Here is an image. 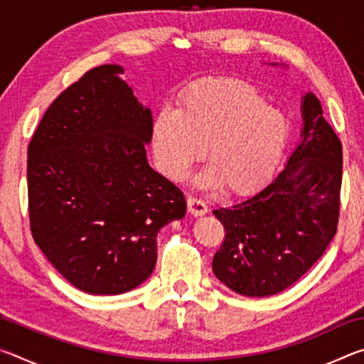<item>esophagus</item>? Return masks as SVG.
I'll list each match as a JSON object with an SVG mask.
<instances>
[{"mask_svg":"<svg viewBox=\"0 0 364 364\" xmlns=\"http://www.w3.org/2000/svg\"><path fill=\"white\" fill-rule=\"evenodd\" d=\"M188 212L193 215V217H202L208 212L207 205L200 199H196V197H189L188 199Z\"/></svg>","mask_w":364,"mask_h":364,"instance_id":"1","label":"esophagus"}]
</instances>
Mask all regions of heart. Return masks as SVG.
Instances as JSON below:
<instances>
[{
  "label": "heart",
  "mask_w": 364,
  "mask_h": 364,
  "mask_svg": "<svg viewBox=\"0 0 364 364\" xmlns=\"http://www.w3.org/2000/svg\"><path fill=\"white\" fill-rule=\"evenodd\" d=\"M291 138V122L249 82L232 77L196 80L181 90L176 110H159L151 127L157 168L183 181L205 149L199 184L245 197L273 180Z\"/></svg>",
  "instance_id": "1"
}]
</instances>
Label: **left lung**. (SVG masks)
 Returning a JSON list of instances; mask_svg holds the SVG:
<instances>
[{
  "instance_id": "1",
  "label": "left lung",
  "mask_w": 364,
  "mask_h": 364,
  "mask_svg": "<svg viewBox=\"0 0 364 364\" xmlns=\"http://www.w3.org/2000/svg\"><path fill=\"white\" fill-rule=\"evenodd\" d=\"M300 107V143L284 168L254 196L213 210L226 232L212 269L245 297H269L291 287L321 258L337 231L341 139L311 91L301 96Z\"/></svg>"
}]
</instances>
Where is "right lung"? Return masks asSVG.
Segmentation results:
<instances>
[{"label": "right lung", "mask_w": 364, "mask_h": 364, "mask_svg": "<svg viewBox=\"0 0 364 364\" xmlns=\"http://www.w3.org/2000/svg\"><path fill=\"white\" fill-rule=\"evenodd\" d=\"M123 72L100 65L63 91L27 151L35 242L93 295L143 284L156 267L157 232L186 215L181 191L147 162L152 114Z\"/></svg>", "instance_id": "1"}]
</instances>
